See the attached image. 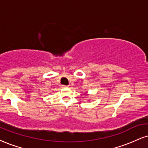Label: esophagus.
Segmentation results:
<instances>
[{"label": "esophagus", "instance_id": "34e87169", "mask_svg": "<svg viewBox=\"0 0 148 148\" xmlns=\"http://www.w3.org/2000/svg\"><path fill=\"white\" fill-rule=\"evenodd\" d=\"M68 85H62V88H68Z\"/></svg>", "mask_w": 148, "mask_h": 148}]
</instances>
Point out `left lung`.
I'll return each mask as SVG.
<instances>
[{"instance_id": "8db88e82", "label": "left lung", "mask_w": 148, "mask_h": 148, "mask_svg": "<svg viewBox=\"0 0 148 148\" xmlns=\"http://www.w3.org/2000/svg\"><path fill=\"white\" fill-rule=\"evenodd\" d=\"M86 95H88V94H86Z\"/></svg>"}]
</instances>
